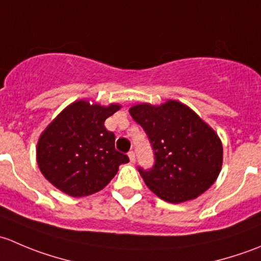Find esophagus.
Segmentation results:
<instances>
[{
	"label": "esophagus",
	"mask_w": 261,
	"mask_h": 261,
	"mask_svg": "<svg viewBox=\"0 0 261 261\" xmlns=\"http://www.w3.org/2000/svg\"><path fill=\"white\" fill-rule=\"evenodd\" d=\"M128 158H130L131 163L135 162V152H134L133 150H131V151H128Z\"/></svg>",
	"instance_id": "obj_1"
}]
</instances>
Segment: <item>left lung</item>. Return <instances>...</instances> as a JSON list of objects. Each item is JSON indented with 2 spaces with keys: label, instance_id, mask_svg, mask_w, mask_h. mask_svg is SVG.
<instances>
[{
  "label": "left lung",
  "instance_id": "1",
  "mask_svg": "<svg viewBox=\"0 0 261 261\" xmlns=\"http://www.w3.org/2000/svg\"><path fill=\"white\" fill-rule=\"evenodd\" d=\"M130 115L146 133L154 151L150 169L138 167L144 181L170 203L197 198L215 183L222 167V144L215 131L177 101L138 105Z\"/></svg>",
  "mask_w": 261,
  "mask_h": 261
}]
</instances>
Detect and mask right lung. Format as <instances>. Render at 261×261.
Instances as JSON below:
<instances>
[{
	"mask_svg": "<svg viewBox=\"0 0 261 261\" xmlns=\"http://www.w3.org/2000/svg\"><path fill=\"white\" fill-rule=\"evenodd\" d=\"M120 110L77 101L68 106L41 134L36 159L44 177L72 197L101 191L115 177L118 167L128 163L115 149V134L105 121Z\"/></svg>",
	"mask_w": 261,
	"mask_h": 261,
	"instance_id": "add662e5",
	"label": "right lung"
}]
</instances>
